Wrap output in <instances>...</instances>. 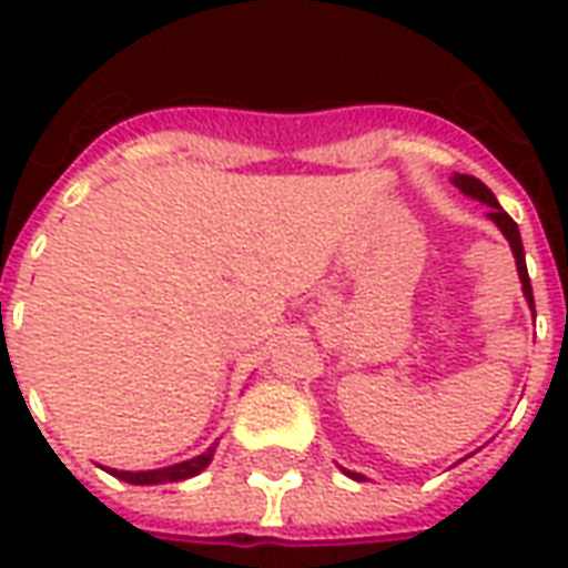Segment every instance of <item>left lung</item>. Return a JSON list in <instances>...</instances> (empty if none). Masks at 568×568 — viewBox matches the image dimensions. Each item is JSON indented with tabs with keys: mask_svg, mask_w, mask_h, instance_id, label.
I'll return each instance as SVG.
<instances>
[{
	"mask_svg": "<svg viewBox=\"0 0 568 568\" xmlns=\"http://www.w3.org/2000/svg\"><path fill=\"white\" fill-rule=\"evenodd\" d=\"M453 185L463 191L465 197H475L480 200V203H487L489 206V222L496 224L501 231V236L508 240V246H511V255H514V264H517V276H520V288H524V297L526 304H529V310H532V316H536V301H532V285H529V273H526V255H524V243H520V231H517V222H514L508 212L501 210L499 200H496V194L489 191L480 179H475V175H465V173H453L450 179ZM346 477H353V480H365V475H358V471H349V468H341Z\"/></svg>",
	"mask_w": 568,
	"mask_h": 568,
	"instance_id": "left-lung-1",
	"label": "left lung"
}]
</instances>
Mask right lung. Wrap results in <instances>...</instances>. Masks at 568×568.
Returning <instances> with one entry per match:
<instances>
[{
    "label": "right lung",
    "mask_w": 568,
    "mask_h": 568,
    "mask_svg": "<svg viewBox=\"0 0 568 568\" xmlns=\"http://www.w3.org/2000/svg\"><path fill=\"white\" fill-rule=\"evenodd\" d=\"M215 447H219V440H215L212 447H206L200 456H194V459H185V463H175V465H163V468H151V471H118V468H105V471H109V475H115L118 480L136 484V487H149V484H175V480H187V477L200 475V471L212 463Z\"/></svg>",
    "instance_id": "add662e5"
}]
</instances>
